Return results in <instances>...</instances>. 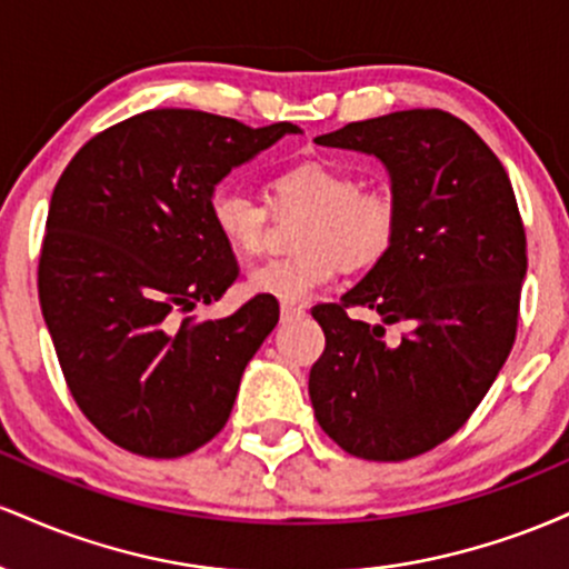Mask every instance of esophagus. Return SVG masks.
<instances>
[{
	"instance_id": "34e87169",
	"label": "esophagus",
	"mask_w": 569,
	"mask_h": 569,
	"mask_svg": "<svg viewBox=\"0 0 569 569\" xmlns=\"http://www.w3.org/2000/svg\"><path fill=\"white\" fill-rule=\"evenodd\" d=\"M305 316V307L302 305H283L280 307V321L289 323V321H297V318Z\"/></svg>"
}]
</instances>
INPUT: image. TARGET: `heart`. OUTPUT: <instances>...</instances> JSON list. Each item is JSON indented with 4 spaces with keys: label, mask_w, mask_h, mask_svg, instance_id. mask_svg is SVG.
<instances>
[{
    "label": "heart",
    "mask_w": 569,
    "mask_h": 569,
    "mask_svg": "<svg viewBox=\"0 0 569 569\" xmlns=\"http://www.w3.org/2000/svg\"><path fill=\"white\" fill-rule=\"evenodd\" d=\"M272 211H302L299 253L251 267L248 289L283 305H302L339 272L380 264L396 243L401 206L393 189L358 187V176L331 160H299L267 181ZM238 187H219L208 211L219 238L232 251L257 253L264 243L270 211Z\"/></svg>",
    "instance_id": "1"
}]
</instances>
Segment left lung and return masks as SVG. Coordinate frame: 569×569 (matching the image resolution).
I'll return each instance as SVG.
<instances>
[{
    "mask_svg": "<svg viewBox=\"0 0 569 569\" xmlns=\"http://www.w3.org/2000/svg\"><path fill=\"white\" fill-rule=\"evenodd\" d=\"M375 154L401 206L396 243L367 278L321 305L326 350L310 369L316 420L345 452L409 460L466 426L516 339L527 240L506 168L471 126L407 109L318 136ZM369 306L382 325L352 322ZM407 322L398 346L383 326Z\"/></svg>",
    "mask_w": 569,
    "mask_h": 569,
    "instance_id": "left-lung-1",
    "label": "left lung"
}]
</instances>
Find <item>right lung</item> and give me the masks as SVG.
<instances>
[{
    "label": "right lung",
    "instance_id": "1",
    "mask_svg": "<svg viewBox=\"0 0 569 569\" xmlns=\"http://www.w3.org/2000/svg\"><path fill=\"white\" fill-rule=\"evenodd\" d=\"M286 133L299 128L149 109L93 136L58 179L39 305L77 407L117 447L181 457L230 420L280 310L259 293L227 318L189 316L238 278L208 202Z\"/></svg>",
    "mask_w": 569,
    "mask_h": 569
}]
</instances>
